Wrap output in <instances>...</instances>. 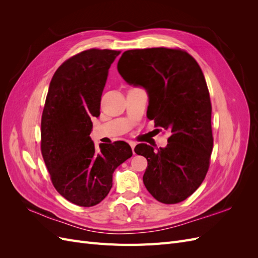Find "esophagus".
<instances>
[{"label":"esophagus","instance_id":"34e87169","mask_svg":"<svg viewBox=\"0 0 258 258\" xmlns=\"http://www.w3.org/2000/svg\"><path fill=\"white\" fill-rule=\"evenodd\" d=\"M129 144H130V146H131V148H132V152H134V154H135V147H136L137 143H136V142H134V141H130V142H129Z\"/></svg>","mask_w":258,"mask_h":258}]
</instances>
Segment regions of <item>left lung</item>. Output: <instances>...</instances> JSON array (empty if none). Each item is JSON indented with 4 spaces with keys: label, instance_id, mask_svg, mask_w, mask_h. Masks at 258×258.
Listing matches in <instances>:
<instances>
[{
    "label": "left lung",
    "instance_id": "obj_1",
    "mask_svg": "<svg viewBox=\"0 0 258 258\" xmlns=\"http://www.w3.org/2000/svg\"><path fill=\"white\" fill-rule=\"evenodd\" d=\"M117 70L129 85L146 90L147 117L172 134L157 152L144 143L135 151L147 159L146 189L162 204H178L204 182L213 150L205 75L189 53L165 47L124 51Z\"/></svg>",
    "mask_w": 258,
    "mask_h": 258
}]
</instances>
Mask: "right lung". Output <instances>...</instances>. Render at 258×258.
<instances>
[{
	"label": "right lung",
	"instance_id": "obj_1",
	"mask_svg": "<svg viewBox=\"0 0 258 258\" xmlns=\"http://www.w3.org/2000/svg\"><path fill=\"white\" fill-rule=\"evenodd\" d=\"M120 51L88 49L64 61L49 84L41 122V150L54 188L81 207L100 204L113 173L132 156L128 143L99 145L89 137L100 115L108 69Z\"/></svg>",
	"mask_w": 258,
	"mask_h": 258
}]
</instances>
